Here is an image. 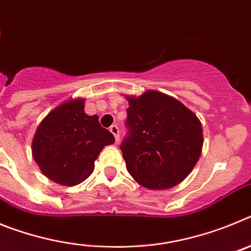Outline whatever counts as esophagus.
<instances>
[{"mask_svg":"<svg viewBox=\"0 0 251 251\" xmlns=\"http://www.w3.org/2000/svg\"><path fill=\"white\" fill-rule=\"evenodd\" d=\"M109 130L113 133V136H114L115 141H119V128H118V126H117V124H113L112 127L109 128Z\"/></svg>","mask_w":251,"mask_h":251,"instance_id":"obj_1","label":"esophagus"}]
</instances>
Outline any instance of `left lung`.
I'll return each instance as SVG.
<instances>
[{
  "instance_id": "obj_1",
  "label": "left lung",
  "mask_w": 251,
  "mask_h": 251,
  "mask_svg": "<svg viewBox=\"0 0 251 251\" xmlns=\"http://www.w3.org/2000/svg\"><path fill=\"white\" fill-rule=\"evenodd\" d=\"M128 103L121 151L129 175L151 190L178 185L201 156L199 118L181 101L154 90L129 97Z\"/></svg>"
}]
</instances>
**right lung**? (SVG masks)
<instances>
[{
    "label": "right lung",
    "mask_w": 251,
    "mask_h": 251,
    "mask_svg": "<svg viewBox=\"0 0 251 251\" xmlns=\"http://www.w3.org/2000/svg\"><path fill=\"white\" fill-rule=\"evenodd\" d=\"M114 136L86 115L84 99L56 106L40 123L32 141V156L43 174L54 182L75 186L94 171V162Z\"/></svg>",
    "instance_id": "obj_1"
}]
</instances>
